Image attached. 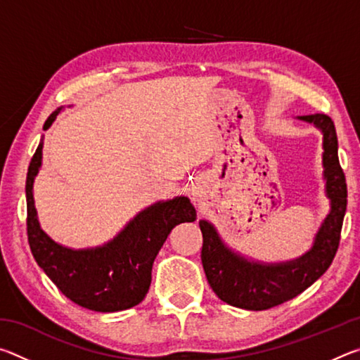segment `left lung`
Returning <instances> with one entry per match:
<instances>
[{
	"mask_svg": "<svg viewBox=\"0 0 360 360\" xmlns=\"http://www.w3.org/2000/svg\"><path fill=\"white\" fill-rule=\"evenodd\" d=\"M322 131V165L330 212L314 236L313 248L302 257L279 264L248 260L224 245L208 221H200L203 233L202 264L214 294L231 307L262 311L281 304L309 288L330 266L340 245L348 203L346 178L338 160V139L333 120L326 114L300 115Z\"/></svg>",
	"mask_w": 360,
	"mask_h": 360,
	"instance_id": "1",
	"label": "left lung"
}]
</instances>
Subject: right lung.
<instances>
[{
    "label": "right lung",
    "mask_w": 360,
    "mask_h": 360,
    "mask_svg": "<svg viewBox=\"0 0 360 360\" xmlns=\"http://www.w3.org/2000/svg\"><path fill=\"white\" fill-rule=\"evenodd\" d=\"M60 111L62 108L49 115L44 130ZM41 160L42 141L30 162L25 186L28 243L38 265L65 297L92 311H122L143 302L150 285L152 264L169 231L178 224L197 219L191 200L176 197L150 205L103 246L65 248L41 229L34 208L33 182Z\"/></svg>",
    "instance_id": "right-lung-1"
}]
</instances>
